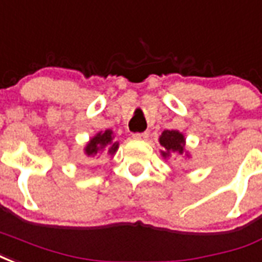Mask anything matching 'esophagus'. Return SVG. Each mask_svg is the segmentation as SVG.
<instances>
[{"instance_id": "esophagus-1", "label": "esophagus", "mask_w": 262, "mask_h": 262, "mask_svg": "<svg viewBox=\"0 0 262 262\" xmlns=\"http://www.w3.org/2000/svg\"><path fill=\"white\" fill-rule=\"evenodd\" d=\"M133 139L135 140H147L148 139V133L147 132H144V133H135Z\"/></svg>"}]
</instances>
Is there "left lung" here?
I'll return each mask as SVG.
<instances>
[{
	"label": "left lung",
	"mask_w": 262,
	"mask_h": 262,
	"mask_svg": "<svg viewBox=\"0 0 262 262\" xmlns=\"http://www.w3.org/2000/svg\"><path fill=\"white\" fill-rule=\"evenodd\" d=\"M160 144L164 147V151H161V156L168 158L170 154H185V136L178 130H164L160 136ZM187 156V154H186Z\"/></svg>",
	"instance_id": "8db88e82"
}]
</instances>
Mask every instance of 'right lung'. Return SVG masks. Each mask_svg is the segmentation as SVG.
Returning <instances> with one entry per match:
<instances>
[{
    "instance_id": "obj_1",
    "label": "right lung",
    "mask_w": 262,
    "mask_h": 262,
    "mask_svg": "<svg viewBox=\"0 0 262 262\" xmlns=\"http://www.w3.org/2000/svg\"><path fill=\"white\" fill-rule=\"evenodd\" d=\"M119 147L118 141H114V133L110 129L105 132H100L96 136L92 137L90 141L84 147V154L89 157H94L102 151H106L110 156H114Z\"/></svg>"
}]
</instances>
